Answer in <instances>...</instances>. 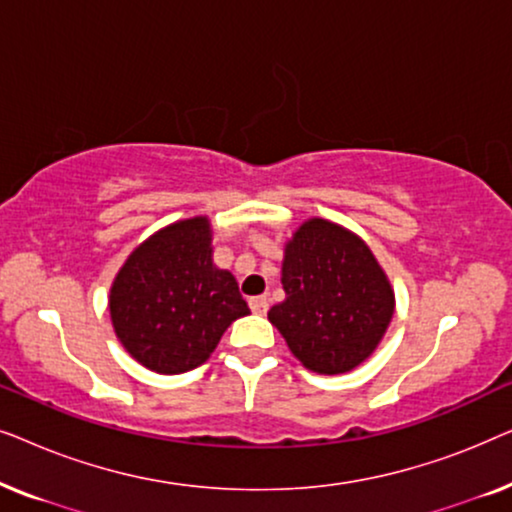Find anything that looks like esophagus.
<instances>
[{
  "mask_svg": "<svg viewBox=\"0 0 512 512\" xmlns=\"http://www.w3.org/2000/svg\"><path fill=\"white\" fill-rule=\"evenodd\" d=\"M268 305H270L268 296H256V298L249 300V307H251V312H254V314H265V312H268Z\"/></svg>",
  "mask_w": 512,
  "mask_h": 512,
  "instance_id": "obj_1",
  "label": "esophagus"
}]
</instances>
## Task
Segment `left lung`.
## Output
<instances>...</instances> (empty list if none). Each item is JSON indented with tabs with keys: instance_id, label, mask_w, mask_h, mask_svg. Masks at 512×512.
I'll use <instances>...</instances> for the list:
<instances>
[{
	"instance_id": "left-lung-1",
	"label": "left lung",
	"mask_w": 512,
	"mask_h": 512,
	"mask_svg": "<svg viewBox=\"0 0 512 512\" xmlns=\"http://www.w3.org/2000/svg\"><path fill=\"white\" fill-rule=\"evenodd\" d=\"M286 298L270 324L307 370L340 375L361 366L394 317L396 296L359 235L328 219H307L284 244Z\"/></svg>"
}]
</instances>
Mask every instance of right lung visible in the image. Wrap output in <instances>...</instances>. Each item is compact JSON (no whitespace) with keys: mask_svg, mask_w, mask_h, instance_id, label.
<instances>
[{"mask_svg":"<svg viewBox=\"0 0 512 512\" xmlns=\"http://www.w3.org/2000/svg\"><path fill=\"white\" fill-rule=\"evenodd\" d=\"M212 223L193 216L139 244L114 277L109 314L132 359L160 375L205 363L235 319L249 314L235 277L214 265Z\"/></svg>","mask_w":512,"mask_h":512,"instance_id":"obj_1","label":"right lung"}]
</instances>
